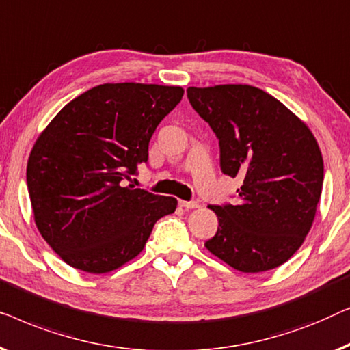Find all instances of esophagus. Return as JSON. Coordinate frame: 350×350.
Instances as JSON below:
<instances>
[{
	"mask_svg": "<svg viewBox=\"0 0 350 350\" xmlns=\"http://www.w3.org/2000/svg\"><path fill=\"white\" fill-rule=\"evenodd\" d=\"M179 204H180L184 209H196V208H200L198 201H182V200H180Z\"/></svg>",
	"mask_w": 350,
	"mask_h": 350,
	"instance_id": "obj_1",
	"label": "esophagus"
}]
</instances>
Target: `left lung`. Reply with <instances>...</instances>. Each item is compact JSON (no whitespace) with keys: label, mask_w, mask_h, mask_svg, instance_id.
<instances>
[{"label":"left lung","mask_w":350,"mask_h":350,"mask_svg":"<svg viewBox=\"0 0 350 350\" xmlns=\"http://www.w3.org/2000/svg\"><path fill=\"white\" fill-rule=\"evenodd\" d=\"M187 98L220 146V168L243 177L236 204L211 206L219 228L204 245L243 273L287 262L311 230L323 184L321 147L304 122L247 83L189 87Z\"/></svg>","instance_id":"8db88e82"}]
</instances>
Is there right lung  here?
<instances>
[{
  "label": "right lung",
  "instance_id": "obj_1",
  "mask_svg": "<svg viewBox=\"0 0 350 350\" xmlns=\"http://www.w3.org/2000/svg\"><path fill=\"white\" fill-rule=\"evenodd\" d=\"M184 88L101 83L68 103L38 136L27 185L39 233L63 262L105 274L144 249L177 200L126 180L149 157V141Z\"/></svg>",
  "mask_w": 350,
  "mask_h": 350
}]
</instances>
